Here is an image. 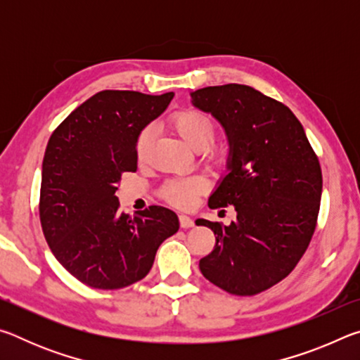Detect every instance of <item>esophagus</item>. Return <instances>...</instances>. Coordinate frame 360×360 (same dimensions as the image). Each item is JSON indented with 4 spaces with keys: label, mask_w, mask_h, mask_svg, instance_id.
I'll return each mask as SVG.
<instances>
[{
    "label": "esophagus",
    "mask_w": 360,
    "mask_h": 360,
    "mask_svg": "<svg viewBox=\"0 0 360 360\" xmlns=\"http://www.w3.org/2000/svg\"><path fill=\"white\" fill-rule=\"evenodd\" d=\"M179 224H181L182 229L193 227V219L188 217L187 214H179Z\"/></svg>",
    "instance_id": "34e87169"
}]
</instances>
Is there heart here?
Segmentation results:
<instances>
[{"label": "heart", "mask_w": 360, "mask_h": 360, "mask_svg": "<svg viewBox=\"0 0 360 360\" xmlns=\"http://www.w3.org/2000/svg\"><path fill=\"white\" fill-rule=\"evenodd\" d=\"M169 125L191 149H205L216 138V124L208 114L197 109H181L169 117ZM150 146V129H144L136 139V155L139 160L148 155ZM221 152L212 154V160H222ZM206 187L203 178H174L162 187V195L168 203L179 208H188Z\"/></svg>", "instance_id": "obj_1"}]
</instances>
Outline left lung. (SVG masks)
<instances>
[{
	"mask_svg": "<svg viewBox=\"0 0 360 360\" xmlns=\"http://www.w3.org/2000/svg\"><path fill=\"white\" fill-rule=\"evenodd\" d=\"M192 103L221 122L230 173L210 197L211 210L236 211L230 225L197 219L216 235L200 271L231 295H255L289 275L318 224L319 158L294 112L249 85L198 89Z\"/></svg>",
	"mask_w": 360,
	"mask_h": 360,
	"instance_id": "left-lung-1",
	"label": "left lung"
}]
</instances>
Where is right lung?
Segmentation results:
<instances>
[{
    "label": "right lung",
    "instance_id": "1",
    "mask_svg": "<svg viewBox=\"0 0 360 360\" xmlns=\"http://www.w3.org/2000/svg\"><path fill=\"white\" fill-rule=\"evenodd\" d=\"M174 94L101 90L49 139L39 195L42 233L56 259L95 289L127 288L148 275L158 246L179 229L176 212L149 206L130 217L115 197L136 172V139Z\"/></svg>",
    "mask_w": 360,
    "mask_h": 360
}]
</instances>
